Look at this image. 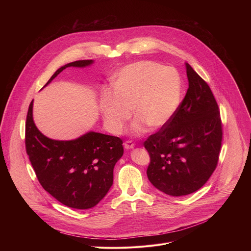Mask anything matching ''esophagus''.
Instances as JSON below:
<instances>
[{
	"label": "esophagus",
	"instance_id": "esophagus-1",
	"mask_svg": "<svg viewBox=\"0 0 251 251\" xmlns=\"http://www.w3.org/2000/svg\"><path fill=\"white\" fill-rule=\"evenodd\" d=\"M134 146H135L134 142L131 141V140H127V141L124 143V148H125L126 150H130V149L134 148Z\"/></svg>",
	"mask_w": 251,
	"mask_h": 251
}]
</instances>
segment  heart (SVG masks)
Instances as JSON below:
<instances>
[{
    "instance_id": "heart-1",
    "label": "heart",
    "mask_w": 251,
    "mask_h": 251,
    "mask_svg": "<svg viewBox=\"0 0 251 251\" xmlns=\"http://www.w3.org/2000/svg\"><path fill=\"white\" fill-rule=\"evenodd\" d=\"M183 85L175 68L150 60L139 61L122 68L115 82V90L101 99L104 122L112 133L122 131L131 116V132L139 135L146 129H159L174 116L182 101Z\"/></svg>"
}]
</instances>
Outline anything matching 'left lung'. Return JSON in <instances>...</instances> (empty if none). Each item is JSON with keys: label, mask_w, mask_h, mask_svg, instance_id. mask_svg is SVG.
<instances>
[{"label": "left lung", "mask_w": 251, "mask_h": 251, "mask_svg": "<svg viewBox=\"0 0 251 251\" xmlns=\"http://www.w3.org/2000/svg\"><path fill=\"white\" fill-rule=\"evenodd\" d=\"M189 88L172 119L144 142L149 181L181 197L201 189L216 170L223 141L219 105L208 84L187 63Z\"/></svg>", "instance_id": "8db88e82"}]
</instances>
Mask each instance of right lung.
Masks as SVG:
<instances>
[{
  "mask_svg": "<svg viewBox=\"0 0 251 251\" xmlns=\"http://www.w3.org/2000/svg\"><path fill=\"white\" fill-rule=\"evenodd\" d=\"M91 59L58 68L48 85L69 66L84 67ZM45 85V86H46ZM25 151L42 187L62 204L87 209L96 205L113 184V169L123 155L119 137L89 132L71 141H56L42 134L32 119V101L25 122Z\"/></svg>",
  "mask_w": 251,
  "mask_h": 251,
  "instance_id": "right-lung-1",
  "label": "right lung"
}]
</instances>
